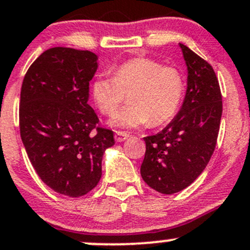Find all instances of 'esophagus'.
<instances>
[{
  "label": "esophagus",
  "mask_w": 250,
  "mask_h": 250,
  "mask_svg": "<svg viewBox=\"0 0 250 250\" xmlns=\"http://www.w3.org/2000/svg\"><path fill=\"white\" fill-rule=\"evenodd\" d=\"M128 134L125 133V132H116L115 133V140L117 141V143H122V141H125V139H128Z\"/></svg>",
  "instance_id": "obj_1"
}]
</instances>
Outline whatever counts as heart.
<instances>
[{
  "label": "heart",
  "instance_id": "b5f03b06",
  "mask_svg": "<svg viewBox=\"0 0 250 250\" xmlns=\"http://www.w3.org/2000/svg\"><path fill=\"white\" fill-rule=\"evenodd\" d=\"M92 97L99 111L112 115L128 94L129 104L109 121L122 129L159 125L177 114L185 94V78L175 67L156 60L136 57L121 63L115 77L101 74L92 83Z\"/></svg>",
  "mask_w": 250,
  "mask_h": 250
}]
</instances>
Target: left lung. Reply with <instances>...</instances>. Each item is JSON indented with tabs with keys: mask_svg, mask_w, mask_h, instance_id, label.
<instances>
[{
	"mask_svg": "<svg viewBox=\"0 0 250 250\" xmlns=\"http://www.w3.org/2000/svg\"><path fill=\"white\" fill-rule=\"evenodd\" d=\"M180 48L187 65L182 106L162 132L144 138L141 177L162 194L183 190L204 171L215 148L223 112L213 68L185 44Z\"/></svg>",
	"mask_w": 250,
	"mask_h": 250,
	"instance_id": "1",
	"label": "left lung"
}]
</instances>
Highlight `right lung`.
Masks as SVG:
<instances>
[{
	"label": "right lung",
	"instance_id": "right-lung-1",
	"mask_svg": "<svg viewBox=\"0 0 250 250\" xmlns=\"http://www.w3.org/2000/svg\"><path fill=\"white\" fill-rule=\"evenodd\" d=\"M98 56L72 48L48 49L31 64L20 93V135L41 180L62 195L78 198L102 177L114 132L97 127L88 105Z\"/></svg>",
	"mask_w": 250,
	"mask_h": 250
}]
</instances>
